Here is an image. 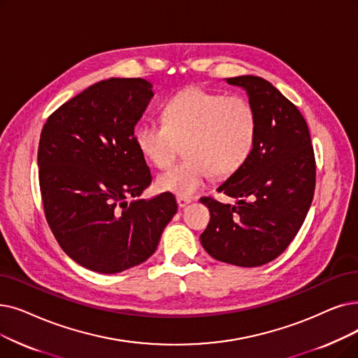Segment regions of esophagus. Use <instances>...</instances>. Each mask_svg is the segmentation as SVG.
I'll return each mask as SVG.
<instances>
[{
    "instance_id": "34e87169",
    "label": "esophagus",
    "mask_w": 358,
    "mask_h": 358,
    "mask_svg": "<svg viewBox=\"0 0 358 358\" xmlns=\"http://www.w3.org/2000/svg\"><path fill=\"white\" fill-rule=\"evenodd\" d=\"M177 203H178V208H185L189 203H192V199L190 197H177Z\"/></svg>"
}]
</instances>
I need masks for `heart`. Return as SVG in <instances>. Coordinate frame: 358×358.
I'll list each match as a JSON object with an SVG mask.
<instances>
[{
	"instance_id": "obj_1",
	"label": "heart",
	"mask_w": 358,
	"mask_h": 358,
	"mask_svg": "<svg viewBox=\"0 0 358 358\" xmlns=\"http://www.w3.org/2000/svg\"><path fill=\"white\" fill-rule=\"evenodd\" d=\"M164 121H142L134 129V143L155 166L164 168L184 143V162L157 178L161 192L192 197L213 178L229 176L250 157L257 138L259 118L244 96L190 87L164 106Z\"/></svg>"
}]
</instances>
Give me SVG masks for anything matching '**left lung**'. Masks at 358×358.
Segmentation results:
<instances>
[{
	"label": "left lung",
	"mask_w": 358,
	"mask_h": 358,
	"mask_svg": "<svg viewBox=\"0 0 358 358\" xmlns=\"http://www.w3.org/2000/svg\"><path fill=\"white\" fill-rule=\"evenodd\" d=\"M225 82L245 90L259 131L250 157L216 189L237 203L200 199L210 212L200 243L216 260L256 268L281 255L301 228L315 194V153L301 113L273 85L257 76Z\"/></svg>",
	"instance_id": "obj_1"
}]
</instances>
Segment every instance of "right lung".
Segmentation results:
<instances>
[{
    "instance_id": "right-lung-1",
    "label": "right lung",
    "mask_w": 358,
    "mask_h": 358,
    "mask_svg": "<svg viewBox=\"0 0 358 358\" xmlns=\"http://www.w3.org/2000/svg\"><path fill=\"white\" fill-rule=\"evenodd\" d=\"M152 96L145 79L111 77L61 105L42 129L38 166L46 221L61 248L89 271L118 273L141 265L177 212L171 193L134 200L152 181L134 143Z\"/></svg>"
}]
</instances>
